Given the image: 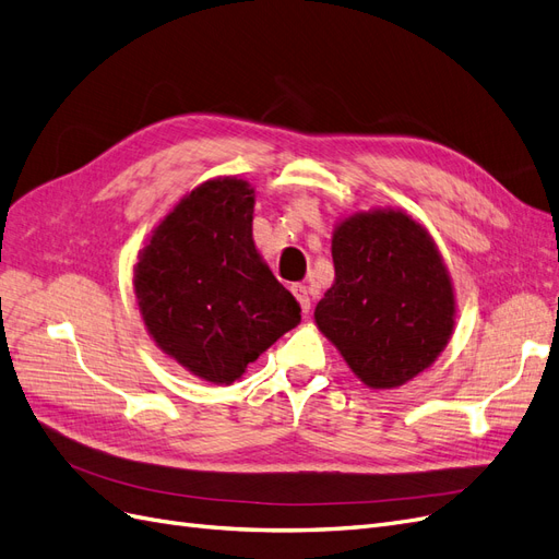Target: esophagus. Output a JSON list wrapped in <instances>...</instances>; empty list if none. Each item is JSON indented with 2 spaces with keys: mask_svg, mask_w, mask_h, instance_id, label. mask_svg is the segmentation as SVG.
Segmentation results:
<instances>
[{
  "mask_svg": "<svg viewBox=\"0 0 559 559\" xmlns=\"http://www.w3.org/2000/svg\"><path fill=\"white\" fill-rule=\"evenodd\" d=\"M292 294L298 298L300 310H302V312H310V294H308V286H306V284H294V286H292Z\"/></svg>",
  "mask_w": 559,
  "mask_h": 559,
  "instance_id": "esophagus-1",
  "label": "esophagus"
}]
</instances>
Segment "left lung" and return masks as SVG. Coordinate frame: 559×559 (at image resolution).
Wrapping results in <instances>:
<instances>
[{
    "mask_svg": "<svg viewBox=\"0 0 559 559\" xmlns=\"http://www.w3.org/2000/svg\"><path fill=\"white\" fill-rule=\"evenodd\" d=\"M335 284L317 302L319 331L368 386L413 380L450 341L454 296L429 233L403 212H368L333 233Z\"/></svg>",
    "mask_w": 559,
    "mask_h": 559,
    "instance_id": "1",
    "label": "left lung"
}]
</instances>
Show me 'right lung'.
<instances>
[{
  "label": "right lung",
  "mask_w": 559,
  "mask_h": 559,
  "mask_svg": "<svg viewBox=\"0 0 559 559\" xmlns=\"http://www.w3.org/2000/svg\"><path fill=\"white\" fill-rule=\"evenodd\" d=\"M251 214L247 181H205L165 216L134 267L148 333L214 384L238 380L300 321L298 300L253 247Z\"/></svg>",
  "instance_id": "1"
}]
</instances>
